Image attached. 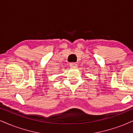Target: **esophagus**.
I'll return each instance as SVG.
<instances>
[{
	"label": "esophagus",
	"instance_id": "34e87169",
	"mask_svg": "<svg viewBox=\"0 0 133 133\" xmlns=\"http://www.w3.org/2000/svg\"><path fill=\"white\" fill-rule=\"evenodd\" d=\"M70 66L71 68H76V67H77V64L76 63H70Z\"/></svg>",
	"mask_w": 133,
	"mask_h": 133
}]
</instances>
